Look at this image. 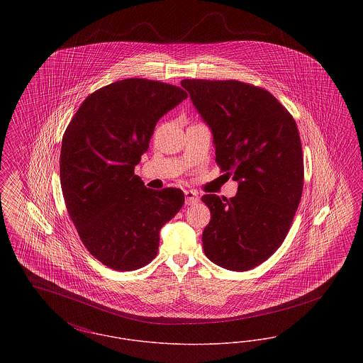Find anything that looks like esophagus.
I'll list each match as a JSON object with an SVG mask.
<instances>
[{"label": "esophagus", "mask_w": 363, "mask_h": 363, "mask_svg": "<svg viewBox=\"0 0 363 363\" xmlns=\"http://www.w3.org/2000/svg\"><path fill=\"white\" fill-rule=\"evenodd\" d=\"M185 197H186V204L188 206H193V204L199 203V200H200L196 190H185Z\"/></svg>", "instance_id": "obj_1"}]
</instances>
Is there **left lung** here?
<instances>
[{
  "mask_svg": "<svg viewBox=\"0 0 363 363\" xmlns=\"http://www.w3.org/2000/svg\"><path fill=\"white\" fill-rule=\"evenodd\" d=\"M213 136L216 163L238 182L234 197L204 194L211 211L203 233L208 259L247 271L283 243L303 188L296 123L277 98L237 80L181 82Z\"/></svg>",
  "mask_w": 363,
  "mask_h": 363,
  "instance_id": "obj_1",
  "label": "left lung"
}]
</instances>
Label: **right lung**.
<instances>
[{"label": "right lung", "mask_w": 363, "mask_h": 363, "mask_svg": "<svg viewBox=\"0 0 363 363\" xmlns=\"http://www.w3.org/2000/svg\"><path fill=\"white\" fill-rule=\"evenodd\" d=\"M188 98L179 86L125 79L91 94L62 138L61 188L88 252L116 271L154 259L160 228L184 206L177 188H145L135 166L156 122Z\"/></svg>", "instance_id": "right-lung-1"}]
</instances>
